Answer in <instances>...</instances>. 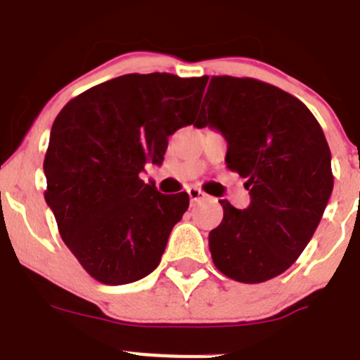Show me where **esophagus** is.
<instances>
[{
    "mask_svg": "<svg viewBox=\"0 0 360 360\" xmlns=\"http://www.w3.org/2000/svg\"><path fill=\"white\" fill-rule=\"evenodd\" d=\"M188 197H190V202L195 204V202H199V200H202L206 195L200 192L199 188H188Z\"/></svg>",
    "mask_w": 360,
    "mask_h": 360,
    "instance_id": "34e87169",
    "label": "esophagus"
}]
</instances>
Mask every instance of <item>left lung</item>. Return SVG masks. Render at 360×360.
<instances>
[{"label": "left lung", "instance_id": "1", "mask_svg": "<svg viewBox=\"0 0 360 360\" xmlns=\"http://www.w3.org/2000/svg\"><path fill=\"white\" fill-rule=\"evenodd\" d=\"M195 127L222 132L226 165L244 177L251 204L220 200L210 231L215 267L242 283L280 276L312 238L333 188L332 156L305 103L267 82L212 77Z\"/></svg>", "mask_w": 360, "mask_h": 360}]
</instances>
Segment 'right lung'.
<instances>
[{"label":"right lung","mask_w":360,"mask_h":360,"mask_svg":"<svg viewBox=\"0 0 360 360\" xmlns=\"http://www.w3.org/2000/svg\"><path fill=\"white\" fill-rule=\"evenodd\" d=\"M206 82L122 75L70 100L55 118L44 199L64 244L100 283H132L160 265L190 197L165 195L140 176L145 165L163 163L168 136L193 124Z\"/></svg>","instance_id":"add662e5"}]
</instances>
